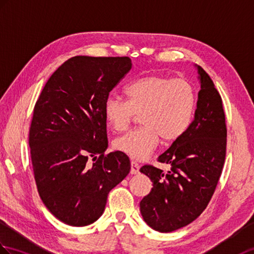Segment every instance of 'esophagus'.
I'll return each mask as SVG.
<instances>
[{"instance_id": "obj_1", "label": "esophagus", "mask_w": 254, "mask_h": 254, "mask_svg": "<svg viewBox=\"0 0 254 254\" xmlns=\"http://www.w3.org/2000/svg\"><path fill=\"white\" fill-rule=\"evenodd\" d=\"M139 173V166L137 162L132 161L131 162V174L135 175V174H138Z\"/></svg>"}]
</instances>
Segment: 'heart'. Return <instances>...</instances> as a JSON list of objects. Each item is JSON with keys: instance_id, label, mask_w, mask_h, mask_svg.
Segmentation results:
<instances>
[{"instance_id": "heart-1", "label": "heart", "mask_w": 254, "mask_h": 254, "mask_svg": "<svg viewBox=\"0 0 254 254\" xmlns=\"http://www.w3.org/2000/svg\"><path fill=\"white\" fill-rule=\"evenodd\" d=\"M127 100L106 98L105 120L116 132H123L139 115L140 127L114 140V148L135 160H143L156 149L161 139L173 143L190 128L197 95L186 80L162 74H147L132 81L126 88Z\"/></svg>"}]
</instances>
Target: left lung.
<instances>
[{
    "mask_svg": "<svg viewBox=\"0 0 254 254\" xmlns=\"http://www.w3.org/2000/svg\"><path fill=\"white\" fill-rule=\"evenodd\" d=\"M197 68L200 91L190 128L158 157L168 173L152 166L140 172L152 182L139 203L147 225L170 233L194 221L207 208L222 173L226 154V125L222 98L209 74Z\"/></svg>",
    "mask_w": 254,
    "mask_h": 254,
    "instance_id": "obj_1",
    "label": "left lung"
}]
</instances>
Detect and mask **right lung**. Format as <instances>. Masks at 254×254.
<instances>
[{"label":"right lung","instance_id":"obj_1","mask_svg":"<svg viewBox=\"0 0 254 254\" xmlns=\"http://www.w3.org/2000/svg\"><path fill=\"white\" fill-rule=\"evenodd\" d=\"M131 68L128 57L74 56L51 75L34 106L29 147L38 191L68 225L98 220L109 191L131 170L127 155H105L103 113L110 91Z\"/></svg>","mask_w":254,"mask_h":254}]
</instances>
